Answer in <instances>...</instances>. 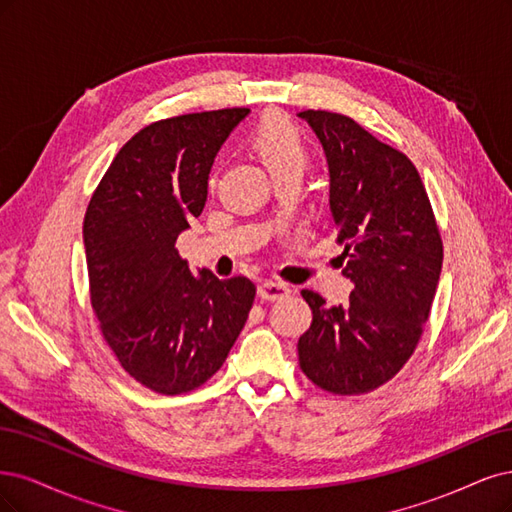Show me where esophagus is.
Returning <instances> with one entry per match:
<instances>
[{
	"mask_svg": "<svg viewBox=\"0 0 512 512\" xmlns=\"http://www.w3.org/2000/svg\"><path fill=\"white\" fill-rule=\"evenodd\" d=\"M257 295L261 300L266 302H280V300H287L291 295V289L283 283H272V280H266V283H261L257 287Z\"/></svg>",
	"mask_w": 512,
	"mask_h": 512,
	"instance_id": "esophagus-1",
	"label": "esophagus"
}]
</instances>
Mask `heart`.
Returning <instances> with one entry per match:
<instances>
[{
    "instance_id": "b5f03b06",
    "label": "heart",
    "mask_w": 512,
    "mask_h": 512,
    "mask_svg": "<svg viewBox=\"0 0 512 512\" xmlns=\"http://www.w3.org/2000/svg\"><path fill=\"white\" fill-rule=\"evenodd\" d=\"M251 146L272 178L302 174L308 163V146L302 131L285 114L270 112L251 131Z\"/></svg>"
}]
</instances>
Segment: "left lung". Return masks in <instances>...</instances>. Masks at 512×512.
Returning <instances> with one entry per match:
<instances>
[{
	"instance_id": "8db88e82",
	"label": "left lung",
	"mask_w": 512,
	"mask_h": 512,
	"mask_svg": "<svg viewBox=\"0 0 512 512\" xmlns=\"http://www.w3.org/2000/svg\"><path fill=\"white\" fill-rule=\"evenodd\" d=\"M327 157L329 210L344 246L342 274L355 289L344 306L302 291L312 323L300 336V368L336 395L374 391L415 353L442 270V240L412 161L353 119L304 110Z\"/></svg>"
}]
</instances>
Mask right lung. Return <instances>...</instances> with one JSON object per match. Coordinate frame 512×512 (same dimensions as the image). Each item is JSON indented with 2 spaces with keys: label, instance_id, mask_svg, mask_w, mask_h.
I'll use <instances>...</instances> for the list:
<instances>
[{
  "label": "right lung",
  "instance_id": "add662e5",
  "mask_svg": "<svg viewBox=\"0 0 512 512\" xmlns=\"http://www.w3.org/2000/svg\"><path fill=\"white\" fill-rule=\"evenodd\" d=\"M249 108L146 125L112 159L82 225L91 306L123 370L163 395L217 372L249 319V278L197 276L176 240L204 210L219 148Z\"/></svg>",
  "mask_w": 512,
  "mask_h": 512
}]
</instances>
